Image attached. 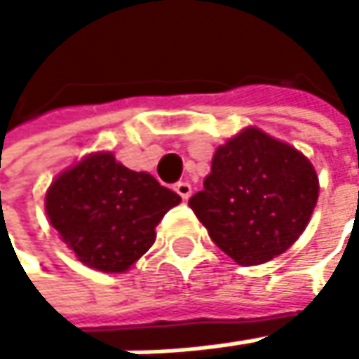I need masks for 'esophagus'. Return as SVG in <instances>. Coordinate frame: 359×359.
Listing matches in <instances>:
<instances>
[{
	"instance_id": "34e87169",
	"label": "esophagus",
	"mask_w": 359,
	"mask_h": 359,
	"mask_svg": "<svg viewBox=\"0 0 359 359\" xmlns=\"http://www.w3.org/2000/svg\"><path fill=\"white\" fill-rule=\"evenodd\" d=\"M174 191L181 196L183 200H187L189 196H191V185L187 183V181H178L176 185H174Z\"/></svg>"
}]
</instances>
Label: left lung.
I'll return each mask as SVG.
<instances>
[{"mask_svg":"<svg viewBox=\"0 0 359 359\" xmlns=\"http://www.w3.org/2000/svg\"><path fill=\"white\" fill-rule=\"evenodd\" d=\"M316 198L312 163L293 146L250 127L215 150L204 189L189 198V206L215 245L248 267L295 243Z\"/></svg>","mask_w":359,"mask_h":359,"instance_id":"8db88e82","label":"left lung"}]
</instances>
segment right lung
I'll list each match as a JSON object with an SVG mask.
<instances>
[{
    "mask_svg": "<svg viewBox=\"0 0 359 359\" xmlns=\"http://www.w3.org/2000/svg\"><path fill=\"white\" fill-rule=\"evenodd\" d=\"M181 202L157 178L133 172L109 153H96L60 174L47 191L45 206L83 265L127 271L155 243V226Z\"/></svg>",
    "mask_w": 359,
    "mask_h": 359,
    "instance_id": "1",
    "label": "right lung"
}]
</instances>
